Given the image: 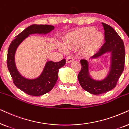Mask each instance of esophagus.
Wrapping results in <instances>:
<instances>
[{"instance_id": "esophagus-1", "label": "esophagus", "mask_w": 129, "mask_h": 129, "mask_svg": "<svg viewBox=\"0 0 129 129\" xmlns=\"http://www.w3.org/2000/svg\"><path fill=\"white\" fill-rule=\"evenodd\" d=\"M74 59L73 57H68L67 58V63H70L71 62H73Z\"/></svg>"}]
</instances>
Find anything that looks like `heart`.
Returning a JSON list of instances; mask_svg holds the SVG:
<instances>
[{"label":"heart","mask_w":129,"mask_h":129,"mask_svg":"<svg viewBox=\"0 0 129 129\" xmlns=\"http://www.w3.org/2000/svg\"><path fill=\"white\" fill-rule=\"evenodd\" d=\"M104 41V36L101 32L96 31L93 27H88L70 34L65 39L64 42L69 49L81 47V51L84 55H90L96 52ZM63 52H66L67 49L63 45H60Z\"/></svg>","instance_id":"1"}]
</instances>
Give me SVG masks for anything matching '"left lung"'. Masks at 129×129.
I'll return each instance as SVG.
<instances>
[{
	"label": "left lung",
	"mask_w": 129,
	"mask_h": 129,
	"mask_svg": "<svg viewBox=\"0 0 129 129\" xmlns=\"http://www.w3.org/2000/svg\"><path fill=\"white\" fill-rule=\"evenodd\" d=\"M102 25L104 29L106 42L91 58H98L106 53L111 52L110 71L104 80H93L89 74L88 62L85 59H81V69L78 75L79 82L82 88L94 95L105 93L116 86L124 70L125 62V49L123 40L112 27L103 22Z\"/></svg>",
	"instance_id": "8db88e82"
}]
</instances>
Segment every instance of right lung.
Instances as JSON below:
<instances>
[{"label":"right lung","mask_w":129,"mask_h":129,"mask_svg":"<svg viewBox=\"0 0 129 129\" xmlns=\"http://www.w3.org/2000/svg\"><path fill=\"white\" fill-rule=\"evenodd\" d=\"M54 29L52 25H32L26 28L12 41L8 48L7 66L14 84L22 91L30 95L39 96L45 94L52 90L58 77V71L66 64V59L58 62L48 61L40 76L29 80L24 78L17 70L15 62V55L17 48L20 43L29 35L33 34L49 33Z\"/></svg>","instance_id":"right-lung-1"}]
</instances>
